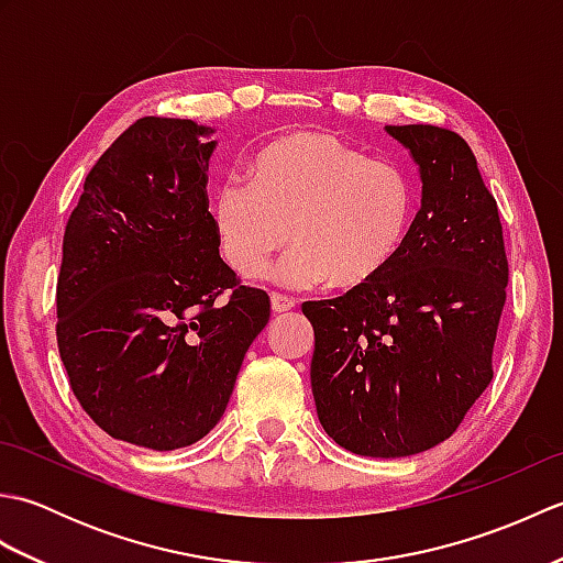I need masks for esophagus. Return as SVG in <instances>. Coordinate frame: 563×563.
Segmentation results:
<instances>
[{
  "mask_svg": "<svg viewBox=\"0 0 563 563\" xmlns=\"http://www.w3.org/2000/svg\"><path fill=\"white\" fill-rule=\"evenodd\" d=\"M295 307V300L292 297H285V295H271V309L275 314H283V312H290V309Z\"/></svg>",
  "mask_w": 563,
  "mask_h": 563,
  "instance_id": "esophagus-1",
  "label": "esophagus"
}]
</instances>
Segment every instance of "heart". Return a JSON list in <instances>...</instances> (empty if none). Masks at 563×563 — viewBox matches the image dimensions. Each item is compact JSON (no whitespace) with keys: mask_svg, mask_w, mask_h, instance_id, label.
<instances>
[{"mask_svg":"<svg viewBox=\"0 0 563 563\" xmlns=\"http://www.w3.org/2000/svg\"><path fill=\"white\" fill-rule=\"evenodd\" d=\"M413 208L401 166L307 130L273 140L251 162L249 184L227 181L210 200L222 254L246 280L292 239L275 280L295 290L367 288L399 256Z\"/></svg>","mask_w":563,"mask_h":563,"instance_id":"1","label":"heart"}]
</instances>
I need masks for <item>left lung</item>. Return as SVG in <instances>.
I'll return each instance as SVG.
<instances>
[{"instance_id": "8db88e82", "label": "left lung", "mask_w": 563, "mask_h": 563, "mask_svg": "<svg viewBox=\"0 0 563 563\" xmlns=\"http://www.w3.org/2000/svg\"><path fill=\"white\" fill-rule=\"evenodd\" d=\"M421 176V210L367 288L305 302L317 416L341 448L409 457L448 440L494 377L508 261L470 145L435 125H385Z\"/></svg>"}]
</instances>
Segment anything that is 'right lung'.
<instances>
[{"label": "right lung", "mask_w": 563, "mask_h": 563, "mask_svg": "<svg viewBox=\"0 0 563 563\" xmlns=\"http://www.w3.org/2000/svg\"><path fill=\"white\" fill-rule=\"evenodd\" d=\"M212 135L140 118L93 164L63 239L57 345L71 391L111 438L159 452L218 426L271 317L268 295L220 258Z\"/></svg>", "instance_id": "right-lung-1"}]
</instances>
